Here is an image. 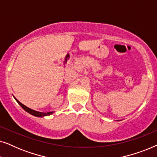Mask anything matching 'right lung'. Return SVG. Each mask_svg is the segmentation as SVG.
I'll return each mask as SVG.
<instances>
[{
    "label": "right lung",
    "instance_id": "obj_1",
    "mask_svg": "<svg viewBox=\"0 0 157 157\" xmlns=\"http://www.w3.org/2000/svg\"><path fill=\"white\" fill-rule=\"evenodd\" d=\"M14 97V96H13ZM15 99L17 102H18V104L20 105V106L22 107V108L24 109L25 111H27L28 113H29L30 114L34 116V117H46V116H49V115H51L52 113L54 112V111H50V112H47V113H45V112H40V111H35L33 110V109H31L29 108V107L25 106V105H23V104H21V103L19 101L18 99H16V98L14 97Z\"/></svg>",
    "mask_w": 157,
    "mask_h": 157
}]
</instances>
